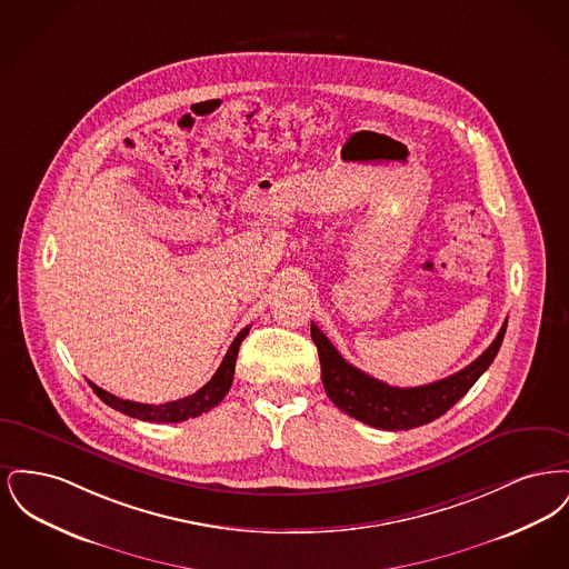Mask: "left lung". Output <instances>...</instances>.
<instances>
[{"label":"left lung","mask_w":569,"mask_h":569,"mask_svg":"<svg viewBox=\"0 0 569 569\" xmlns=\"http://www.w3.org/2000/svg\"><path fill=\"white\" fill-rule=\"evenodd\" d=\"M506 326L508 320L488 346L487 352L478 356L469 367L450 378L418 388L390 386L356 369L335 350V346L316 325H311V339L320 353L326 395L335 406L376 429L407 431L433 422L435 418L443 416L467 395V390L487 371L499 352Z\"/></svg>","instance_id":"left-lung-1"}]
</instances>
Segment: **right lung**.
Segmentation results:
<instances>
[{
  "mask_svg": "<svg viewBox=\"0 0 569 569\" xmlns=\"http://www.w3.org/2000/svg\"><path fill=\"white\" fill-rule=\"evenodd\" d=\"M247 332H249V326H244L243 330L237 335V339L232 341V346L228 348V352L223 356L216 376L209 379L198 392H193V395L186 397V399L170 401V403H162V406H149V403L123 401V399L110 395V392L102 390L100 386H96L91 381H89V386L93 388V392L107 406L121 411V413H126V416L138 418V420H144V422H183V420H190V418L202 416L204 411L213 409L228 395V390L232 386V378H234V365H237L239 348H241Z\"/></svg>",
  "mask_w": 569,
  "mask_h": 569,
  "instance_id": "right-lung-1",
  "label": "right lung"
}]
</instances>
